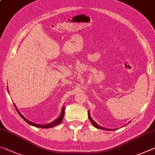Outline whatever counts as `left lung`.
Returning <instances> with one entry per match:
<instances>
[{
    "label": "left lung",
    "instance_id": "obj_1",
    "mask_svg": "<svg viewBox=\"0 0 155 155\" xmlns=\"http://www.w3.org/2000/svg\"><path fill=\"white\" fill-rule=\"evenodd\" d=\"M88 118H89V119H90V121H91V123H92V125L93 126H94V127H97V128H99V129H101V130H112L111 129H106V128H104V127H101V126H99V125H97V124H96V123L93 121L92 120V117H90V112H88Z\"/></svg>",
    "mask_w": 155,
    "mask_h": 155
}]
</instances>
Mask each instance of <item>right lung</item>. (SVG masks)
<instances>
[{
	"instance_id": "right-lung-1",
	"label": "right lung",
	"mask_w": 155,
	"mask_h": 155,
	"mask_svg": "<svg viewBox=\"0 0 155 155\" xmlns=\"http://www.w3.org/2000/svg\"><path fill=\"white\" fill-rule=\"evenodd\" d=\"M14 106H15L16 109V110H17V112H18L19 115H20V116H21L22 118H23V119L25 120V121L27 123H28V124H29V125H31V126H35V127H41V128H50V127H54L55 126H57L58 124H59L60 123L63 121V117H64V114H65V108H64V107H63L62 112H61V113L60 117H58L57 119L55 120L54 121L51 122V123H50V124H45V125H39V124H34V123L28 121V119H26L25 118V117L23 116V115H22V114H21L20 112L18 111V109H17V107H16L15 104H14Z\"/></svg>"
}]
</instances>
